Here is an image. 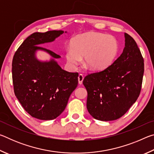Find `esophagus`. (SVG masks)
<instances>
[{
    "label": "esophagus",
    "mask_w": 154,
    "mask_h": 154,
    "mask_svg": "<svg viewBox=\"0 0 154 154\" xmlns=\"http://www.w3.org/2000/svg\"><path fill=\"white\" fill-rule=\"evenodd\" d=\"M83 78L84 77H83V75H82V74L79 75V76H78V82H79V84H80V85L82 84Z\"/></svg>",
    "instance_id": "obj_1"
}]
</instances>
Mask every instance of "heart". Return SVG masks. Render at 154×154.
Instances as JSON below:
<instances>
[{
	"label": "heart",
	"mask_w": 154,
	"mask_h": 154,
	"mask_svg": "<svg viewBox=\"0 0 154 154\" xmlns=\"http://www.w3.org/2000/svg\"><path fill=\"white\" fill-rule=\"evenodd\" d=\"M119 49L118 41L113 36L90 32L75 36L71 45L66 48L65 56L68 64L75 68L82 60L93 71L107 68L118 56Z\"/></svg>",
	"instance_id": "obj_1"
}]
</instances>
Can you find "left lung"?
I'll return each mask as SVG.
<instances>
[{"label": "left lung", "mask_w": 154, "mask_h": 154, "mask_svg": "<svg viewBox=\"0 0 154 154\" xmlns=\"http://www.w3.org/2000/svg\"><path fill=\"white\" fill-rule=\"evenodd\" d=\"M124 37L120 56L105 70L88 75L83 81L88 92V111L98 120L121 118L140 94L144 60L133 38L127 33Z\"/></svg>", "instance_id": "left-lung-1"}]
</instances>
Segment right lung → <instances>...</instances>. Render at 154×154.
<instances>
[{
	"label": "right lung",
	"instance_id": "1",
	"mask_svg": "<svg viewBox=\"0 0 154 154\" xmlns=\"http://www.w3.org/2000/svg\"><path fill=\"white\" fill-rule=\"evenodd\" d=\"M63 33L62 30L33 33L19 47L13 58L15 96L28 113L41 120L58 117L78 84V72L64 71L56 60L60 56L38 46L53 42ZM37 51L47 52L52 58L49 61H39L35 56Z\"/></svg>",
	"mask_w": 154,
	"mask_h": 154
}]
</instances>
